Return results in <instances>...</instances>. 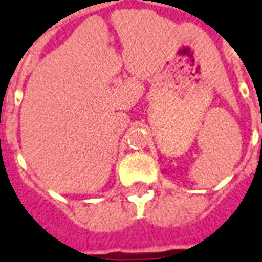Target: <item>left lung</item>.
Wrapping results in <instances>:
<instances>
[{"label":"left lung","mask_w":262,"mask_h":262,"mask_svg":"<svg viewBox=\"0 0 262 262\" xmlns=\"http://www.w3.org/2000/svg\"><path fill=\"white\" fill-rule=\"evenodd\" d=\"M261 143H262V141H261Z\"/></svg>","instance_id":"1"}]
</instances>
